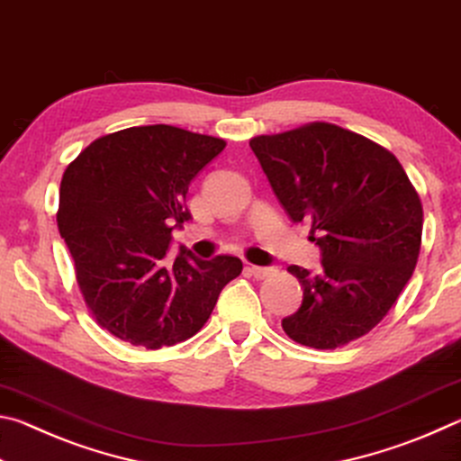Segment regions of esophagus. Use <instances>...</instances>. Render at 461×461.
<instances>
[{
	"instance_id": "1",
	"label": "esophagus",
	"mask_w": 461,
	"mask_h": 461,
	"mask_svg": "<svg viewBox=\"0 0 461 461\" xmlns=\"http://www.w3.org/2000/svg\"><path fill=\"white\" fill-rule=\"evenodd\" d=\"M248 272L252 275L254 278H267L272 275V268H267V267H248Z\"/></svg>"
}]
</instances>
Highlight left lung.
I'll use <instances>...</instances> for the list:
<instances>
[{"mask_svg":"<svg viewBox=\"0 0 461 461\" xmlns=\"http://www.w3.org/2000/svg\"><path fill=\"white\" fill-rule=\"evenodd\" d=\"M294 223L311 225L321 270L299 278L303 305L283 319L293 341L335 349L372 331L399 299L420 252L423 205L396 156L356 131L311 122L249 140Z\"/></svg>","mask_w":461,"mask_h":461,"instance_id":"1","label":"left lung"}]
</instances>
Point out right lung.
<instances>
[{
  "mask_svg": "<svg viewBox=\"0 0 461 461\" xmlns=\"http://www.w3.org/2000/svg\"><path fill=\"white\" fill-rule=\"evenodd\" d=\"M225 140L156 123L105 134L81 150L60 181L57 223L89 313L113 338L146 349L193 338L241 260H199L173 230L191 220L186 193Z\"/></svg>",
  "mask_w": 461,
  "mask_h": 461,
  "instance_id": "1",
  "label": "right lung"
}]
</instances>
